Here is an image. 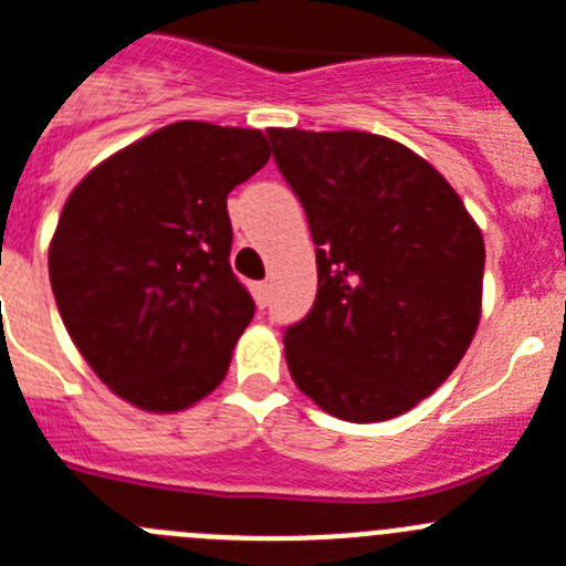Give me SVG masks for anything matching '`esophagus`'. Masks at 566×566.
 <instances>
[{"instance_id":"1","label":"esophagus","mask_w":566,"mask_h":566,"mask_svg":"<svg viewBox=\"0 0 566 566\" xmlns=\"http://www.w3.org/2000/svg\"><path fill=\"white\" fill-rule=\"evenodd\" d=\"M251 290H253V298H256L259 307H264V304H268V295H271V284L256 282Z\"/></svg>"}]
</instances>
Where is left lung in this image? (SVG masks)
<instances>
[{
	"label": "left lung",
	"mask_w": 566,
	"mask_h": 566,
	"mask_svg": "<svg viewBox=\"0 0 566 566\" xmlns=\"http://www.w3.org/2000/svg\"><path fill=\"white\" fill-rule=\"evenodd\" d=\"M268 135L318 264L313 310L284 333L290 375L338 420L406 415L446 384L480 327V226L451 182L391 137Z\"/></svg>",
	"instance_id": "8db88e82"
}]
</instances>
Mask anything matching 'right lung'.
<instances>
[{
    "label": "right lung",
    "mask_w": 566,
    "mask_h": 566,
    "mask_svg": "<svg viewBox=\"0 0 566 566\" xmlns=\"http://www.w3.org/2000/svg\"><path fill=\"white\" fill-rule=\"evenodd\" d=\"M268 157L259 129L177 120L101 160L61 208L48 251L61 321L135 409L175 415L226 380L253 318L226 200Z\"/></svg>",
    "instance_id": "add662e5"
}]
</instances>
